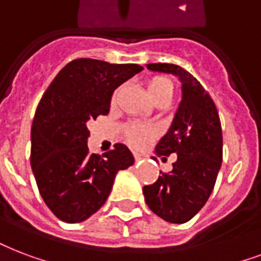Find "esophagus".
I'll list each match as a JSON object with an SVG mask.
<instances>
[{
  "mask_svg": "<svg viewBox=\"0 0 261 261\" xmlns=\"http://www.w3.org/2000/svg\"><path fill=\"white\" fill-rule=\"evenodd\" d=\"M134 159H135V162H141L144 157H142V154H139V153H134Z\"/></svg>",
  "mask_w": 261,
  "mask_h": 261,
  "instance_id": "1",
  "label": "esophagus"
}]
</instances>
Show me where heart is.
I'll return each instance as SVG.
<instances>
[{
  "instance_id": "b5f03b06",
  "label": "heart",
  "mask_w": 261,
  "mask_h": 261,
  "mask_svg": "<svg viewBox=\"0 0 261 261\" xmlns=\"http://www.w3.org/2000/svg\"><path fill=\"white\" fill-rule=\"evenodd\" d=\"M146 89L150 98L156 102L160 99H166L170 102L175 91V83L168 76H153L146 83ZM117 91L113 94L112 101L115 102ZM127 142L133 145L134 148H144L157 135V128L152 124L146 123H130L124 128Z\"/></svg>"
}]
</instances>
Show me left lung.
Listing matches in <instances>:
<instances>
[{"instance_id": "1", "label": "left lung", "mask_w": 261, "mask_h": 261, "mask_svg": "<svg viewBox=\"0 0 261 261\" xmlns=\"http://www.w3.org/2000/svg\"><path fill=\"white\" fill-rule=\"evenodd\" d=\"M153 72L171 73L182 83V99L166 134L156 145L157 156L176 154L172 170L144 186L152 212L170 223H186L201 210L214 190L223 159V137L214 99L196 77L175 64H148ZM154 159V157H153Z\"/></svg>"}]
</instances>
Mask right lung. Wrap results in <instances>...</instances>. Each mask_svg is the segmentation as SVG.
<instances>
[{
	"instance_id": "add662e5",
	"label": "right lung",
	"mask_w": 261,
	"mask_h": 261,
	"mask_svg": "<svg viewBox=\"0 0 261 261\" xmlns=\"http://www.w3.org/2000/svg\"><path fill=\"white\" fill-rule=\"evenodd\" d=\"M138 64L77 59L65 65L39 101L31 127V168L47 208L63 222L79 223L104 205L115 176L134 164L126 145L90 154L87 123L108 115L113 91Z\"/></svg>"
}]
</instances>
